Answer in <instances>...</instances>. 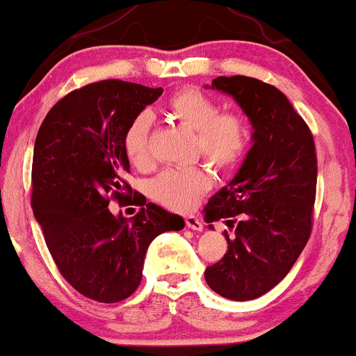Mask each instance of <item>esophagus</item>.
Masks as SVG:
<instances>
[{"instance_id": "1", "label": "esophagus", "mask_w": 356, "mask_h": 356, "mask_svg": "<svg viewBox=\"0 0 356 356\" xmlns=\"http://www.w3.org/2000/svg\"><path fill=\"white\" fill-rule=\"evenodd\" d=\"M186 227L191 228V230H194V232H201L203 230V222H201L197 216L189 215V216H186Z\"/></svg>"}]
</instances>
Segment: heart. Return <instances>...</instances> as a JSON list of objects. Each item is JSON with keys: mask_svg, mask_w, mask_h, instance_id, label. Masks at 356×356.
<instances>
[{"mask_svg": "<svg viewBox=\"0 0 356 356\" xmlns=\"http://www.w3.org/2000/svg\"><path fill=\"white\" fill-rule=\"evenodd\" d=\"M167 109L186 128L196 131V148L220 170L237 165L249 141L244 118L234 112H220L218 104L197 88H184L168 99ZM149 128L152 115L141 112L124 133V149L134 167L149 165ZM209 177L201 167L165 168L149 181L153 200L175 211H188L209 189Z\"/></svg>", "mask_w": 356, "mask_h": 356, "instance_id": "heart-1", "label": "heart"}]
</instances>
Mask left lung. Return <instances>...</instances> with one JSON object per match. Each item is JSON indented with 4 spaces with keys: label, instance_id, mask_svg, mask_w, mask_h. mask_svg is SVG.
I'll return each mask as SVG.
<instances>
[{
    "label": "left lung",
    "instance_id": "8db88e82",
    "mask_svg": "<svg viewBox=\"0 0 356 356\" xmlns=\"http://www.w3.org/2000/svg\"><path fill=\"white\" fill-rule=\"evenodd\" d=\"M211 88L228 93L244 111L252 147L203 209L208 223H235V238L225 232V256L207 268L204 278L222 297L254 300L285 278L310 237L316 145L304 119L273 85L237 74L215 78Z\"/></svg>",
    "mask_w": 356,
    "mask_h": 356
}]
</instances>
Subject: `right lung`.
Returning <instances> with one entry per match:
<instances>
[{"mask_svg": "<svg viewBox=\"0 0 356 356\" xmlns=\"http://www.w3.org/2000/svg\"><path fill=\"white\" fill-rule=\"evenodd\" d=\"M162 88L104 80L74 90L44 119L33 147L32 209L59 273L92 300L115 304L134 293L156 235L182 230L184 218L134 194L143 207L126 220L109 209L126 203L129 160L124 133Z\"/></svg>", "mask_w": 356, "mask_h": 356, "instance_id": "1", "label": "right lung"}]
</instances>
